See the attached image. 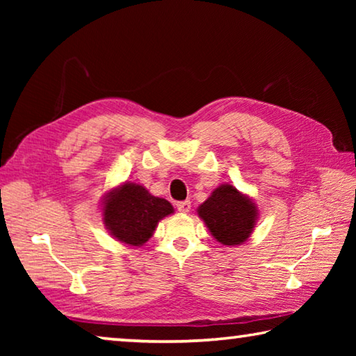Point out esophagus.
Segmentation results:
<instances>
[{
    "label": "esophagus",
    "mask_w": 356,
    "mask_h": 356,
    "mask_svg": "<svg viewBox=\"0 0 356 356\" xmlns=\"http://www.w3.org/2000/svg\"><path fill=\"white\" fill-rule=\"evenodd\" d=\"M177 206V210L179 212H182V213H188L190 212V209H191V202L190 201H180V202H177L176 204Z\"/></svg>",
    "instance_id": "esophagus-1"
}]
</instances>
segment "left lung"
Returning <instances> with one entry per match:
<instances>
[{"label": "left lung", "instance_id": "left-lung-1", "mask_svg": "<svg viewBox=\"0 0 356 356\" xmlns=\"http://www.w3.org/2000/svg\"><path fill=\"white\" fill-rule=\"evenodd\" d=\"M212 232L222 245H242L251 236L257 220V209L248 196L236 186L225 184L216 188L209 200L197 209Z\"/></svg>", "mask_w": 356, "mask_h": 356}]
</instances>
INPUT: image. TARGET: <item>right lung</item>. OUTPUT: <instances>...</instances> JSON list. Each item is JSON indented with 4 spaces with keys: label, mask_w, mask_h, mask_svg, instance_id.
Instances as JSON below:
<instances>
[{
    "label": "right lung",
    "mask_w": 356,
    "mask_h": 356,
    "mask_svg": "<svg viewBox=\"0 0 356 356\" xmlns=\"http://www.w3.org/2000/svg\"><path fill=\"white\" fill-rule=\"evenodd\" d=\"M172 212V206L163 197L152 196L143 185L125 182L108 193L104 225L119 242L141 246L152 237L159 221Z\"/></svg>",
    "instance_id": "obj_1"
}]
</instances>
